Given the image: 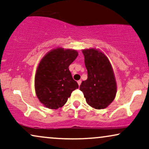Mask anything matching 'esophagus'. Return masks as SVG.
I'll return each instance as SVG.
<instances>
[{
	"label": "esophagus",
	"mask_w": 149,
	"mask_h": 149,
	"mask_svg": "<svg viewBox=\"0 0 149 149\" xmlns=\"http://www.w3.org/2000/svg\"><path fill=\"white\" fill-rule=\"evenodd\" d=\"M81 82H82V81H81V80H78V84L79 86H80V85L81 84Z\"/></svg>",
	"instance_id": "esophagus-1"
}]
</instances>
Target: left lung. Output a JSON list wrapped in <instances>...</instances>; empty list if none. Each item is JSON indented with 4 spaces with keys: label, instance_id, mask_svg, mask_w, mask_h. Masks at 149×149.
<instances>
[{
    "label": "left lung",
    "instance_id": "1",
    "mask_svg": "<svg viewBox=\"0 0 149 149\" xmlns=\"http://www.w3.org/2000/svg\"><path fill=\"white\" fill-rule=\"evenodd\" d=\"M88 78L82 81L80 90L86 103L95 109H104L114 100L116 82L108 58L102 52L94 48L83 49Z\"/></svg>",
    "mask_w": 149,
    "mask_h": 149
}]
</instances>
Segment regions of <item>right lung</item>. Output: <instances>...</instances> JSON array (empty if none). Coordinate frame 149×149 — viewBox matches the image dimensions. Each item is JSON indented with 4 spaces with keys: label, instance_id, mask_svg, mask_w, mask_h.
<instances>
[{
    "label": "right lung",
    "instance_id": "add662e5",
    "mask_svg": "<svg viewBox=\"0 0 149 149\" xmlns=\"http://www.w3.org/2000/svg\"><path fill=\"white\" fill-rule=\"evenodd\" d=\"M78 55L75 49L58 47L41 60L35 74V87L37 97L46 108H61L72 91L78 88L68 68Z\"/></svg>",
    "mask_w": 149,
    "mask_h": 149
}]
</instances>
